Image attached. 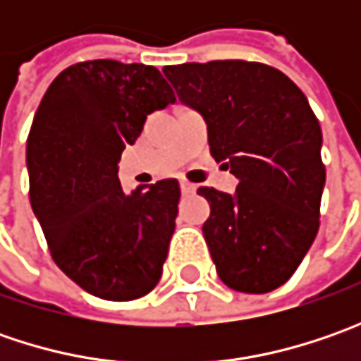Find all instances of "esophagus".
Returning a JSON list of instances; mask_svg holds the SVG:
<instances>
[{
	"label": "esophagus",
	"instance_id": "34e87169",
	"mask_svg": "<svg viewBox=\"0 0 361 361\" xmlns=\"http://www.w3.org/2000/svg\"><path fill=\"white\" fill-rule=\"evenodd\" d=\"M180 190H183V195H192L197 190V185H192L188 180H180Z\"/></svg>",
	"mask_w": 361,
	"mask_h": 361
}]
</instances>
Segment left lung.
<instances>
[{
	"mask_svg": "<svg viewBox=\"0 0 361 361\" xmlns=\"http://www.w3.org/2000/svg\"><path fill=\"white\" fill-rule=\"evenodd\" d=\"M162 72L207 122L213 159L239 178L235 195L199 188L211 204L202 235L221 281L243 293L277 289L319 229L326 166L312 106L267 63L215 60Z\"/></svg>",
	"mask_w": 361,
	"mask_h": 361,
	"instance_id": "8db88e82",
	"label": "left lung"
}]
</instances>
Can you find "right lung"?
<instances>
[{"mask_svg":"<svg viewBox=\"0 0 361 361\" xmlns=\"http://www.w3.org/2000/svg\"><path fill=\"white\" fill-rule=\"evenodd\" d=\"M174 102L157 68L90 60L60 72L37 106L27 136L32 209L54 263L96 298L130 301L160 281L178 180L124 195L118 160L146 116Z\"/></svg>","mask_w":361,"mask_h":361,"instance_id":"obj_1","label":"right lung"}]
</instances>
